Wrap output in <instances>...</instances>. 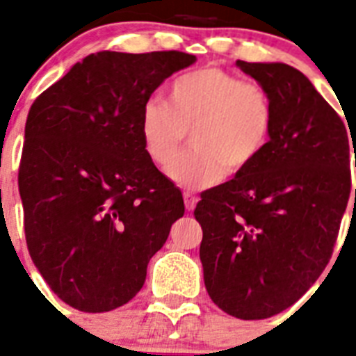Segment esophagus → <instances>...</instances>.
Listing matches in <instances>:
<instances>
[{"instance_id": "34e87169", "label": "esophagus", "mask_w": 356, "mask_h": 356, "mask_svg": "<svg viewBox=\"0 0 356 356\" xmlns=\"http://www.w3.org/2000/svg\"><path fill=\"white\" fill-rule=\"evenodd\" d=\"M183 200L184 205H186V211H194L195 205H197V195L192 194V192H184Z\"/></svg>"}]
</instances>
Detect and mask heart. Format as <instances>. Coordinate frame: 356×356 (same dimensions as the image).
Segmentation results:
<instances>
[{
    "mask_svg": "<svg viewBox=\"0 0 356 356\" xmlns=\"http://www.w3.org/2000/svg\"><path fill=\"white\" fill-rule=\"evenodd\" d=\"M273 120L264 86L205 66L175 77L168 102L145 103L138 131L147 159L168 172L190 130L195 149L172 165L170 177L184 188H205L259 161L270 145Z\"/></svg>",
    "mask_w": 356,
    "mask_h": 356,
    "instance_id": "b5f03b06",
    "label": "heart"
}]
</instances>
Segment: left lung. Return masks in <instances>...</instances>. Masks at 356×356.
Segmentation results:
<instances>
[{
  "label": "left lung",
  "instance_id": "1",
  "mask_svg": "<svg viewBox=\"0 0 356 356\" xmlns=\"http://www.w3.org/2000/svg\"><path fill=\"white\" fill-rule=\"evenodd\" d=\"M236 66L270 94V145L234 179L203 192L194 216L212 301L240 320H264L292 307L329 264L351 192L355 131L299 70Z\"/></svg>",
  "mask_w": 356,
  "mask_h": 356
}]
</instances>
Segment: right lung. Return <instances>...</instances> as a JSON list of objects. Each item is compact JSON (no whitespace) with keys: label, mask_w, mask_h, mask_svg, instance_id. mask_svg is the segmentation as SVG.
<instances>
[{"label":"right lung","mask_w":356,"mask_h":356,"mask_svg":"<svg viewBox=\"0 0 356 356\" xmlns=\"http://www.w3.org/2000/svg\"><path fill=\"white\" fill-rule=\"evenodd\" d=\"M194 63L181 51L92 53L31 105L25 240L49 288L81 312L131 301L183 218V194L144 153L138 122L164 79Z\"/></svg>","instance_id":"1"}]
</instances>
